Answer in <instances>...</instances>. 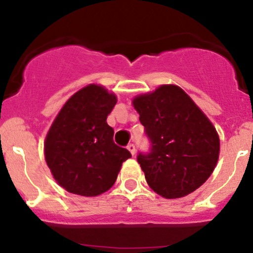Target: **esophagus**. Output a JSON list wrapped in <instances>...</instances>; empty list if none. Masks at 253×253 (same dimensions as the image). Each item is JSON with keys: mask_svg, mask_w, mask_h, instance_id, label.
I'll return each mask as SVG.
<instances>
[{"mask_svg": "<svg viewBox=\"0 0 253 253\" xmlns=\"http://www.w3.org/2000/svg\"><path fill=\"white\" fill-rule=\"evenodd\" d=\"M127 150L129 151L130 155H132V156L135 155V146H134V145H133V144H129L128 146H127Z\"/></svg>", "mask_w": 253, "mask_h": 253, "instance_id": "1", "label": "esophagus"}]
</instances>
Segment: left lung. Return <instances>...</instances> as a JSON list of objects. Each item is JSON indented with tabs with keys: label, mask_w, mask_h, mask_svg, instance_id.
I'll use <instances>...</instances> for the list:
<instances>
[{
	"label": "left lung",
	"mask_w": 253,
	"mask_h": 253,
	"mask_svg": "<svg viewBox=\"0 0 253 253\" xmlns=\"http://www.w3.org/2000/svg\"><path fill=\"white\" fill-rule=\"evenodd\" d=\"M152 149L139 155L147 184L165 199L195 191L215 169L220 138L207 115L175 84H163L132 100Z\"/></svg>",
	"instance_id": "1"
}]
</instances>
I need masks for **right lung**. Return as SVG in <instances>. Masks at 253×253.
I'll list each match as a JSON object with an SVG mask.
<instances>
[{"label": "right lung", "mask_w": 253, "mask_h": 253, "mask_svg": "<svg viewBox=\"0 0 253 253\" xmlns=\"http://www.w3.org/2000/svg\"><path fill=\"white\" fill-rule=\"evenodd\" d=\"M117 95L100 84L84 86L64 103L52 123L43 155L60 187L76 195L92 197L114 185L128 150L113 141L107 117Z\"/></svg>", "instance_id": "obj_1"}]
</instances>
